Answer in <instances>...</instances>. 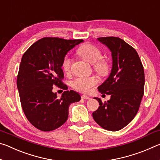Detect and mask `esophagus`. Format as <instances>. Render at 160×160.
Returning a JSON list of instances; mask_svg holds the SVG:
<instances>
[{
  "mask_svg": "<svg viewBox=\"0 0 160 160\" xmlns=\"http://www.w3.org/2000/svg\"><path fill=\"white\" fill-rule=\"evenodd\" d=\"M82 99L88 100V99H90V97H88L87 95H82Z\"/></svg>",
  "mask_w": 160,
  "mask_h": 160,
  "instance_id": "esophagus-1",
  "label": "esophagus"
}]
</instances>
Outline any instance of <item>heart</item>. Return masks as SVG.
I'll return each instance as SVG.
<instances>
[{
	"label": "heart",
	"instance_id": "1",
	"mask_svg": "<svg viewBox=\"0 0 160 160\" xmlns=\"http://www.w3.org/2000/svg\"><path fill=\"white\" fill-rule=\"evenodd\" d=\"M77 53L85 60L93 63V68L100 75H105L109 73L110 63L107 59L102 57V50L97 46L92 44H83L78 48ZM72 58L66 55L62 61V68L66 73H69L71 70ZM99 82L96 76H78L72 81V87L83 93H89L92 88Z\"/></svg>",
	"mask_w": 160,
	"mask_h": 160
}]
</instances>
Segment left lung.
Returning <instances> with one entry per match:
<instances>
[{
  "label": "left lung",
  "instance_id": "8db88e82",
  "mask_svg": "<svg viewBox=\"0 0 160 160\" xmlns=\"http://www.w3.org/2000/svg\"><path fill=\"white\" fill-rule=\"evenodd\" d=\"M98 40L112 51V72L98 88L111 99L99 103L92 113L94 120L102 128L117 131L126 126L138 112L144 94V68L137 51L123 39L115 37H99Z\"/></svg>",
  "mask_w": 160,
  "mask_h": 160
}]
</instances>
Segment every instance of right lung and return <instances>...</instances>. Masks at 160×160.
I'll list each match as a JSON object with an SVG mask.
<instances>
[{
    "label": "right lung",
    "instance_id": "1",
    "mask_svg": "<svg viewBox=\"0 0 160 160\" xmlns=\"http://www.w3.org/2000/svg\"><path fill=\"white\" fill-rule=\"evenodd\" d=\"M82 42L44 37L34 43L22 57L17 77L22 108L28 120L40 131L61 126L68 117L70 104L81 99L73 90L63 92L58 99L52 90L53 85L66 89L62 61L68 51Z\"/></svg>",
    "mask_w": 160,
    "mask_h": 160
}]
</instances>
